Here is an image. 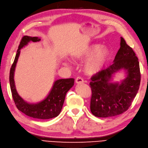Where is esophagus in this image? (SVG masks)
Returning a JSON list of instances; mask_svg holds the SVG:
<instances>
[{
	"label": "esophagus",
	"mask_w": 148,
	"mask_h": 148,
	"mask_svg": "<svg viewBox=\"0 0 148 148\" xmlns=\"http://www.w3.org/2000/svg\"><path fill=\"white\" fill-rule=\"evenodd\" d=\"M83 82H84V80H83L81 77H78L75 79V83H76V84H82Z\"/></svg>",
	"instance_id": "esophagus-1"
}]
</instances>
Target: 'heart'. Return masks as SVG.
<instances>
[{
  "mask_svg": "<svg viewBox=\"0 0 148 148\" xmlns=\"http://www.w3.org/2000/svg\"><path fill=\"white\" fill-rule=\"evenodd\" d=\"M110 56L111 52L108 46L94 43L74 52L72 58L78 62L86 60L84 66V72L88 75H94L104 69Z\"/></svg>",
  "mask_w": 148,
  "mask_h": 148,
  "instance_id": "b5f03b06",
  "label": "heart"
}]
</instances>
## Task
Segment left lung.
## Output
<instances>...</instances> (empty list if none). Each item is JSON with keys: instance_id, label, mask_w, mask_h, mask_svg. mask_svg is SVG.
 Here are the masks:
<instances>
[{"instance_id": "8db88e82", "label": "left lung", "mask_w": 148, "mask_h": 148, "mask_svg": "<svg viewBox=\"0 0 148 148\" xmlns=\"http://www.w3.org/2000/svg\"><path fill=\"white\" fill-rule=\"evenodd\" d=\"M123 70L125 77L120 83L113 77ZM90 111L96 117H113L126 111L137 94L141 82L139 64L132 49L121 37L120 48L113 64L91 78Z\"/></svg>"}]
</instances>
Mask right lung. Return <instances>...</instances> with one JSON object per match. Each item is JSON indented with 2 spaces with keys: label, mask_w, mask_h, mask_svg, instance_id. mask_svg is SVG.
Here are the masks:
<instances>
[{
  "label": "right lung",
  "mask_w": 148,
  "mask_h": 148,
  "mask_svg": "<svg viewBox=\"0 0 148 148\" xmlns=\"http://www.w3.org/2000/svg\"><path fill=\"white\" fill-rule=\"evenodd\" d=\"M40 39L38 37L25 36L21 43L15 58L14 63L10 71L9 82L11 92L14 103L18 110L25 115L34 118L48 119L58 116L62 110L66 93L74 84V79H60L54 81L52 88L45 99L36 103H29L25 101L18 94L14 81V73L21 49L31 42H39Z\"/></svg>",
  "instance_id": "1"
}]
</instances>
